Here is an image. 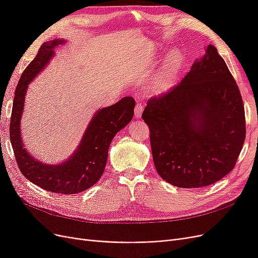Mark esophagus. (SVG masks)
Instances as JSON below:
<instances>
[{
    "label": "esophagus",
    "instance_id": "1",
    "mask_svg": "<svg viewBox=\"0 0 258 258\" xmlns=\"http://www.w3.org/2000/svg\"><path fill=\"white\" fill-rule=\"evenodd\" d=\"M142 113H143V105H142V103L138 102L136 105V108H135V116L137 117V118H141Z\"/></svg>",
    "mask_w": 258,
    "mask_h": 258
}]
</instances>
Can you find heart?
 <instances>
[{
  "label": "heart",
  "instance_id": "1",
  "mask_svg": "<svg viewBox=\"0 0 258 258\" xmlns=\"http://www.w3.org/2000/svg\"><path fill=\"white\" fill-rule=\"evenodd\" d=\"M183 62L182 54L178 51H174L166 59L165 63L161 67L157 77L153 84V89L156 92L165 91L175 82L177 74L181 70Z\"/></svg>",
  "mask_w": 258,
  "mask_h": 258
}]
</instances>
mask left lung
<instances>
[{"label": "left lung", "mask_w": 258, "mask_h": 258, "mask_svg": "<svg viewBox=\"0 0 258 258\" xmlns=\"http://www.w3.org/2000/svg\"><path fill=\"white\" fill-rule=\"evenodd\" d=\"M142 118L151 130L156 170L181 188L208 186L228 174L245 139L241 93L213 45L181 83L148 101Z\"/></svg>", "instance_id": "1"}]
</instances>
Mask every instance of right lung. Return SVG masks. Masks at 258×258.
I'll use <instances>...</instances> for the list:
<instances>
[{"instance_id":"obj_1","label":"right lung","mask_w":258,"mask_h":258,"mask_svg":"<svg viewBox=\"0 0 258 258\" xmlns=\"http://www.w3.org/2000/svg\"><path fill=\"white\" fill-rule=\"evenodd\" d=\"M64 43L67 41L61 38L45 42L36 57L23 71L15 91L10 136L17 165L30 182L51 192L72 195L90 188L103 174L108 147L117 132L131 121L136 101L131 97H124L111 106L98 110L89 121L79 146L61 163L49 165L34 158L25 148L21 138L20 122L26 93L29 84L54 57V49Z\"/></svg>"}]
</instances>
